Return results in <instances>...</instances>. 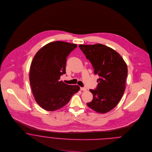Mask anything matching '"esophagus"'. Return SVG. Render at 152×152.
Instances as JSON below:
<instances>
[{
    "instance_id": "esophagus-1",
    "label": "esophagus",
    "mask_w": 152,
    "mask_h": 152,
    "mask_svg": "<svg viewBox=\"0 0 152 152\" xmlns=\"http://www.w3.org/2000/svg\"><path fill=\"white\" fill-rule=\"evenodd\" d=\"M80 89H81V91H86V90H87V88H85V87H81V88H80Z\"/></svg>"
}]
</instances>
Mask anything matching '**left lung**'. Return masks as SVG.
Instances as JSON below:
<instances>
[{"label": "left lung", "instance_id": "obj_1", "mask_svg": "<svg viewBox=\"0 0 152 152\" xmlns=\"http://www.w3.org/2000/svg\"><path fill=\"white\" fill-rule=\"evenodd\" d=\"M99 78L95 89H90L93 99L87 106L105 113L114 108L125 90L128 67L122 56L113 49L101 44L79 45Z\"/></svg>", "mask_w": 152, "mask_h": 152}]
</instances>
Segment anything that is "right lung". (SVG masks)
<instances>
[{
	"label": "right lung",
	"mask_w": 152,
	"mask_h": 152,
	"mask_svg": "<svg viewBox=\"0 0 152 152\" xmlns=\"http://www.w3.org/2000/svg\"><path fill=\"white\" fill-rule=\"evenodd\" d=\"M76 44L56 41L40 48L30 65L29 80L36 102L44 109L54 111L61 108L78 92V86H69L60 81L65 74L66 57Z\"/></svg>",
	"instance_id": "add662e5"
}]
</instances>
